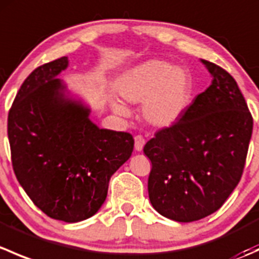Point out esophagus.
<instances>
[{"mask_svg":"<svg viewBox=\"0 0 259 259\" xmlns=\"http://www.w3.org/2000/svg\"><path fill=\"white\" fill-rule=\"evenodd\" d=\"M135 140V150L137 151H142L143 148H144L145 145V139L142 137V135H137V137L134 138Z\"/></svg>","mask_w":259,"mask_h":259,"instance_id":"esophagus-1","label":"esophagus"}]
</instances>
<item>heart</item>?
I'll return each mask as SVG.
<instances>
[{"mask_svg": "<svg viewBox=\"0 0 259 259\" xmlns=\"http://www.w3.org/2000/svg\"><path fill=\"white\" fill-rule=\"evenodd\" d=\"M119 94L132 104L143 103L146 122L156 127H168L178 121L187 110L192 95V81L185 70L160 60H149L127 72L119 85ZM116 114L126 116V106L111 100Z\"/></svg>", "mask_w": 259, "mask_h": 259, "instance_id": "1", "label": "heart"}]
</instances>
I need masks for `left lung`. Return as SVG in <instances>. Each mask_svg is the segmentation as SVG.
<instances>
[{
    "instance_id": "1",
    "label": "left lung",
    "mask_w": 259,
    "mask_h": 259,
    "mask_svg": "<svg viewBox=\"0 0 259 259\" xmlns=\"http://www.w3.org/2000/svg\"><path fill=\"white\" fill-rule=\"evenodd\" d=\"M200 61L211 85L144 146L153 165L148 180L151 205L182 223L205 218L223 205L241 180L253 130L236 80L218 65Z\"/></svg>"
}]
</instances>
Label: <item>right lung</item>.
<instances>
[{
  "instance_id": "obj_1",
  "label": "right lung",
  "mask_w": 259,
  "mask_h": 259,
  "mask_svg": "<svg viewBox=\"0 0 259 259\" xmlns=\"http://www.w3.org/2000/svg\"><path fill=\"white\" fill-rule=\"evenodd\" d=\"M67 66L64 56L28 75L10 109L7 133L14 171L33 204L50 218L76 223L104 204L134 139L89 119L90 108L57 79Z\"/></svg>"
}]
</instances>
